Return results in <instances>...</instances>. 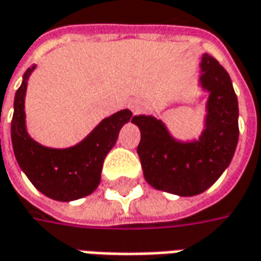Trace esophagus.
I'll list each match as a JSON object with an SVG mask.
<instances>
[{"label": "esophagus", "instance_id": "esophagus-1", "mask_svg": "<svg viewBox=\"0 0 261 261\" xmlns=\"http://www.w3.org/2000/svg\"><path fill=\"white\" fill-rule=\"evenodd\" d=\"M129 108H130V110L134 113H139L142 110V103L139 102V100H132V102L129 103Z\"/></svg>", "mask_w": 261, "mask_h": 261}]
</instances>
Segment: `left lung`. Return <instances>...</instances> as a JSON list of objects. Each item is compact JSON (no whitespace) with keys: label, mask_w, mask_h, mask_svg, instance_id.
<instances>
[{"label":"left lung","mask_w":261,"mask_h":261,"mask_svg":"<svg viewBox=\"0 0 261 261\" xmlns=\"http://www.w3.org/2000/svg\"><path fill=\"white\" fill-rule=\"evenodd\" d=\"M201 85L210 97L207 127L197 142H176L152 116L132 118L141 129L138 155L143 175L156 190L197 195L216 182L231 162L239 142V103L228 73L210 54L201 60Z\"/></svg>","instance_id":"1"}]
</instances>
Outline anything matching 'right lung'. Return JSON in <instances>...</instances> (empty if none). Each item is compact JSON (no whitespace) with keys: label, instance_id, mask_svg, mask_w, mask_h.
Instances as JSON below:
<instances>
[{"label":"right lung","instance_id":"add662e5","mask_svg":"<svg viewBox=\"0 0 261 261\" xmlns=\"http://www.w3.org/2000/svg\"><path fill=\"white\" fill-rule=\"evenodd\" d=\"M34 67L24 73V80L14 99L11 141L15 159L40 192L57 201H73L97 188L105 156L113 148L119 130L130 120V110H120L103 119L92 134L69 149H50L33 141L25 130L24 97L27 80Z\"/></svg>","mask_w":261,"mask_h":261}]
</instances>
